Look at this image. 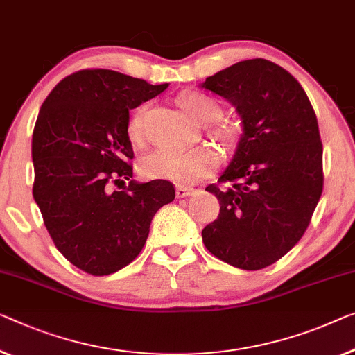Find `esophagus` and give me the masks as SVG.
<instances>
[{"label":"esophagus","instance_id":"obj_1","mask_svg":"<svg viewBox=\"0 0 355 355\" xmlns=\"http://www.w3.org/2000/svg\"><path fill=\"white\" fill-rule=\"evenodd\" d=\"M193 194V189L191 188H187V187H177V198L178 199H183V198H189V196Z\"/></svg>","mask_w":355,"mask_h":355}]
</instances>
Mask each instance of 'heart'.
<instances>
[{"label": "heart", "mask_w": 355, "mask_h": 355, "mask_svg": "<svg viewBox=\"0 0 355 355\" xmlns=\"http://www.w3.org/2000/svg\"><path fill=\"white\" fill-rule=\"evenodd\" d=\"M178 103L187 113L202 124L215 123L221 116V107L215 98L200 92H184L178 97ZM145 107H140L132 116L129 135L132 140H140L144 132ZM226 135V132H220ZM218 153L210 146H196L187 151L156 150L141 157L140 172L146 178L171 180L178 184H193L214 171L218 164Z\"/></svg>", "instance_id": "heart-1"}]
</instances>
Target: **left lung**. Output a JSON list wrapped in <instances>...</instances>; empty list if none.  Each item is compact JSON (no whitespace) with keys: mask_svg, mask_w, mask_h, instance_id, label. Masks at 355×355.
<instances>
[{"mask_svg":"<svg viewBox=\"0 0 355 355\" xmlns=\"http://www.w3.org/2000/svg\"><path fill=\"white\" fill-rule=\"evenodd\" d=\"M199 87L232 105L242 134L221 172L220 215L202 230L207 250L234 268L276 263L308 228L324 188L319 124L308 95L287 70L264 59L242 60Z\"/></svg>","mask_w":355,"mask_h":355,"instance_id":"left-lung-1","label":"left lung"}]
</instances>
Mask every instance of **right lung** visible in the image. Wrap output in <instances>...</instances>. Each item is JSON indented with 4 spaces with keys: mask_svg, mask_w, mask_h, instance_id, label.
<instances>
[{
    "mask_svg": "<svg viewBox=\"0 0 355 355\" xmlns=\"http://www.w3.org/2000/svg\"><path fill=\"white\" fill-rule=\"evenodd\" d=\"M113 70L63 78L41 105L31 140L33 198L59 252L92 276L134 261L153 216L172 202L167 180L132 178L129 111L166 91ZM130 180L123 192L110 183Z\"/></svg>",
    "mask_w": 355,
    "mask_h": 355,
    "instance_id": "add662e5",
    "label": "right lung"
}]
</instances>
